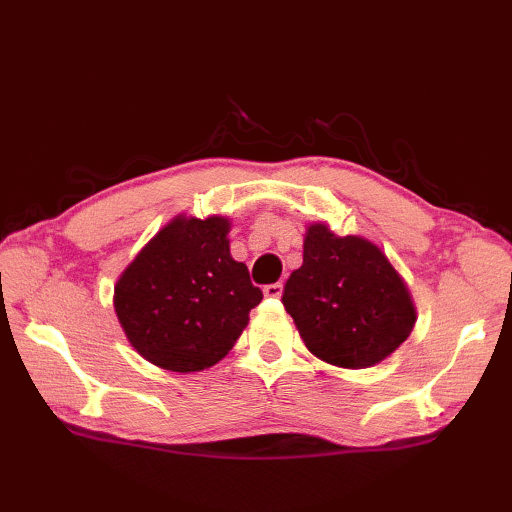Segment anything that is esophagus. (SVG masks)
I'll list each match as a JSON object with an SVG mask.
<instances>
[{"instance_id": "obj_1", "label": "esophagus", "mask_w": 512, "mask_h": 512, "mask_svg": "<svg viewBox=\"0 0 512 512\" xmlns=\"http://www.w3.org/2000/svg\"><path fill=\"white\" fill-rule=\"evenodd\" d=\"M281 292H284V286L279 284H268V286H264V295L268 297V299H279L281 297Z\"/></svg>"}]
</instances>
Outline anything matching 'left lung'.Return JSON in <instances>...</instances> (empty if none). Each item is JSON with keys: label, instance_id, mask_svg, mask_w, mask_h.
<instances>
[{"label": "left lung", "instance_id": "obj_1", "mask_svg": "<svg viewBox=\"0 0 512 512\" xmlns=\"http://www.w3.org/2000/svg\"><path fill=\"white\" fill-rule=\"evenodd\" d=\"M281 303L308 350L325 363L363 369L389 356L411 334L416 310L387 257L361 237L308 228L303 264Z\"/></svg>", "mask_w": 512, "mask_h": 512}]
</instances>
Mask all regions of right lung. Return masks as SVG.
<instances>
[{"label":"right lung","mask_w":512,"mask_h":512,"mask_svg":"<svg viewBox=\"0 0 512 512\" xmlns=\"http://www.w3.org/2000/svg\"><path fill=\"white\" fill-rule=\"evenodd\" d=\"M228 222L173 220L118 279L114 308L129 343L171 372H200L231 352L264 299L228 253Z\"/></svg>","instance_id":"obj_1"}]
</instances>
